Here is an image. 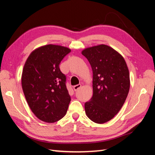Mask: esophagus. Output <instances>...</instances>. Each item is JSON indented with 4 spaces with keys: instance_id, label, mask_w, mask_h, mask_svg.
Returning a JSON list of instances; mask_svg holds the SVG:
<instances>
[{
    "instance_id": "esophagus-1",
    "label": "esophagus",
    "mask_w": 155,
    "mask_h": 155,
    "mask_svg": "<svg viewBox=\"0 0 155 155\" xmlns=\"http://www.w3.org/2000/svg\"><path fill=\"white\" fill-rule=\"evenodd\" d=\"M81 87V84H78V85H75V86H74L73 87V88H74V90L75 91H77L78 89H79Z\"/></svg>"
}]
</instances>
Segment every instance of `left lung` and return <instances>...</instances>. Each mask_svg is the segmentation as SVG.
I'll list each match as a JSON object with an SVG mask.
<instances>
[{"label": "left lung", "instance_id": "1", "mask_svg": "<svg viewBox=\"0 0 155 155\" xmlns=\"http://www.w3.org/2000/svg\"><path fill=\"white\" fill-rule=\"evenodd\" d=\"M81 54L93 73V96L85 104L88 118L96 124L112 119L125 101L130 88L129 72L123 56L105 45L84 49Z\"/></svg>", "mask_w": 155, "mask_h": 155}]
</instances>
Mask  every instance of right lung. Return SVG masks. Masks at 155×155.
<instances>
[{"label":"right lung","instance_id":"1","mask_svg":"<svg viewBox=\"0 0 155 155\" xmlns=\"http://www.w3.org/2000/svg\"><path fill=\"white\" fill-rule=\"evenodd\" d=\"M71 51L64 46L48 45L34 50L23 68L21 83L25 96L37 118L47 123L65 116L71 98L61 61Z\"/></svg>","mask_w":155,"mask_h":155}]
</instances>
